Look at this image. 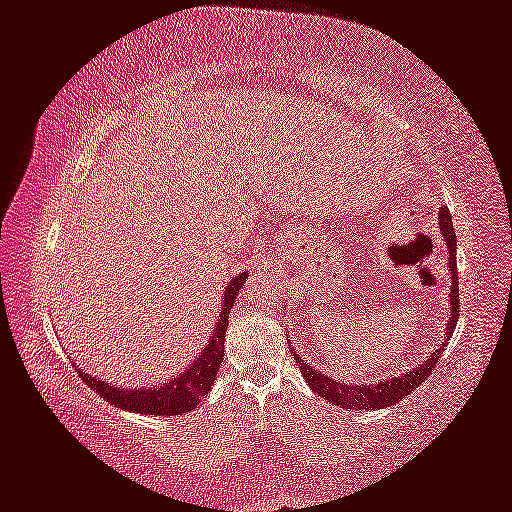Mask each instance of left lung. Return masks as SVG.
<instances>
[{
  "label": "left lung",
  "instance_id": "8db88e82",
  "mask_svg": "<svg viewBox=\"0 0 512 512\" xmlns=\"http://www.w3.org/2000/svg\"><path fill=\"white\" fill-rule=\"evenodd\" d=\"M439 230L444 234L446 239V246H448V269H451V280H453V287H451V322L446 326V338H451L453 331H455V324H457V317H460V287H457V239H455V227H453V220H451V211L446 207L439 211ZM444 347H446V340L441 342V347L434 352L427 361H423L418 368H414L411 372H407L404 377H395V379H386V381H377V384H340V381L331 379L329 375H324V372H319L308 365L305 361H301V356L292 352L296 356V361H299V368H301V375L308 381V386L312 391L319 393V398L329 400L333 404H338L342 409H356V411H363V409H384V407H391V404L400 402L404 395H409L411 391H416L418 384H423L427 379V375L437 368L439 365V358L444 354Z\"/></svg>",
  "mask_w": 512,
  "mask_h": 512
}]
</instances>
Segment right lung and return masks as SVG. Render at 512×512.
I'll return each instance as SVG.
<instances>
[{
  "instance_id": "add662e5",
  "label": "right lung",
  "mask_w": 512,
  "mask_h": 512,
  "mask_svg": "<svg viewBox=\"0 0 512 512\" xmlns=\"http://www.w3.org/2000/svg\"><path fill=\"white\" fill-rule=\"evenodd\" d=\"M246 278L248 273H241V276L232 278V282L225 289L223 310H220V319L216 322V329H213L209 345L202 349V354L195 363H190L181 375L170 379L167 384H160L156 388H117L108 384V381L87 375V372L82 370L80 379L85 381L89 388H94L105 402H110L119 409L135 411V414L181 416L193 411L197 404L202 402L204 395H207L213 379L218 375L220 363H223L225 331L227 322H230V310Z\"/></svg>"
}]
</instances>
